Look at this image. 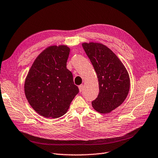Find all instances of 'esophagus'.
<instances>
[{
    "label": "esophagus",
    "mask_w": 158,
    "mask_h": 158,
    "mask_svg": "<svg viewBox=\"0 0 158 158\" xmlns=\"http://www.w3.org/2000/svg\"><path fill=\"white\" fill-rule=\"evenodd\" d=\"M84 89V85H81L79 86V92H82L83 90Z\"/></svg>",
    "instance_id": "1"
}]
</instances>
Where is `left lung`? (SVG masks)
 <instances>
[{"label": "left lung", "instance_id": "8db88e82", "mask_svg": "<svg viewBox=\"0 0 158 158\" xmlns=\"http://www.w3.org/2000/svg\"><path fill=\"white\" fill-rule=\"evenodd\" d=\"M83 48L94 67L99 84V94L92 106L96 111L111 112L124 102L130 91V79L118 56L101 43H83Z\"/></svg>", "mask_w": 158, "mask_h": 158}]
</instances>
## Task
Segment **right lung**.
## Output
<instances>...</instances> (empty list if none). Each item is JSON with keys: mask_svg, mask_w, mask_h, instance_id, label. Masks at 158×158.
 I'll use <instances>...</instances> for the list:
<instances>
[{"mask_svg": "<svg viewBox=\"0 0 158 158\" xmlns=\"http://www.w3.org/2000/svg\"><path fill=\"white\" fill-rule=\"evenodd\" d=\"M69 51L65 45L48 47L36 57L26 77L24 90L28 102L45 118L63 116L79 93L66 68Z\"/></svg>", "mask_w": 158, "mask_h": 158, "instance_id": "add662e5", "label": "right lung"}]
</instances>
